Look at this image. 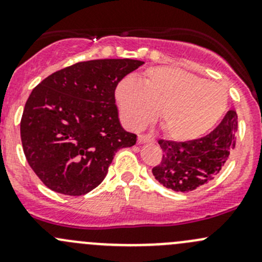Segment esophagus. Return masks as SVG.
Returning <instances> with one entry per match:
<instances>
[{"label": "esophagus", "mask_w": 262, "mask_h": 262, "mask_svg": "<svg viewBox=\"0 0 262 262\" xmlns=\"http://www.w3.org/2000/svg\"><path fill=\"white\" fill-rule=\"evenodd\" d=\"M138 143H153V138L150 136H147V134H139Z\"/></svg>", "instance_id": "obj_1"}]
</instances>
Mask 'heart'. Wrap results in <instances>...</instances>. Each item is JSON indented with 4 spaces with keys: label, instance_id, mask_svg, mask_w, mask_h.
Wrapping results in <instances>:
<instances>
[{
    "label": "heart",
    "instance_id": "b5f03b06",
    "mask_svg": "<svg viewBox=\"0 0 262 262\" xmlns=\"http://www.w3.org/2000/svg\"><path fill=\"white\" fill-rule=\"evenodd\" d=\"M121 120L138 130L160 112L162 130L171 139L189 142L200 138L221 120L228 94L221 83L173 67L148 68L142 82L123 78L115 89Z\"/></svg>",
    "mask_w": 262,
    "mask_h": 262
}]
</instances>
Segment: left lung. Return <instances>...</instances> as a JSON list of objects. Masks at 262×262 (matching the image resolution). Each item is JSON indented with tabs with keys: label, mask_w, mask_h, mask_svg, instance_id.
Masks as SVG:
<instances>
[{
	"label": "left lung",
	"mask_w": 262,
	"mask_h": 262,
	"mask_svg": "<svg viewBox=\"0 0 262 262\" xmlns=\"http://www.w3.org/2000/svg\"><path fill=\"white\" fill-rule=\"evenodd\" d=\"M237 113L229 110L218 126L203 138L189 142L158 141L163 150L152 168L156 180L176 192H189L212 181L236 146Z\"/></svg>",
	"instance_id": "obj_1"
}]
</instances>
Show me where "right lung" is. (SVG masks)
<instances>
[{
	"mask_svg": "<svg viewBox=\"0 0 262 262\" xmlns=\"http://www.w3.org/2000/svg\"><path fill=\"white\" fill-rule=\"evenodd\" d=\"M144 62L95 59L57 71L31 91L20 123L29 165L59 194L84 195L106 176L115 152L137 143L121 126L118 83Z\"/></svg>",
	"mask_w": 262,
	"mask_h": 262,
	"instance_id": "right-lung-1",
	"label": "right lung"
}]
</instances>
